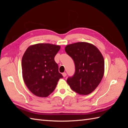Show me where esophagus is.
I'll use <instances>...</instances> for the list:
<instances>
[{
  "instance_id": "esophagus-1",
  "label": "esophagus",
  "mask_w": 128,
  "mask_h": 128,
  "mask_svg": "<svg viewBox=\"0 0 128 128\" xmlns=\"http://www.w3.org/2000/svg\"><path fill=\"white\" fill-rule=\"evenodd\" d=\"M62 76H63V77H66V72H63L62 74Z\"/></svg>"
}]
</instances>
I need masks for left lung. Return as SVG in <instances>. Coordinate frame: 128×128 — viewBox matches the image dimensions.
<instances>
[{"label": "left lung", "mask_w": 128, "mask_h": 128, "mask_svg": "<svg viewBox=\"0 0 128 128\" xmlns=\"http://www.w3.org/2000/svg\"><path fill=\"white\" fill-rule=\"evenodd\" d=\"M65 50L74 62L75 72L67 79L72 90L80 95L93 92L101 81L104 72L102 54L96 46L88 42L67 45Z\"/></svg>", "instance_id": "1"}]
</instances>
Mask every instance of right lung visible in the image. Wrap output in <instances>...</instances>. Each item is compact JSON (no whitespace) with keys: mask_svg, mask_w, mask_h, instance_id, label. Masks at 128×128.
<instances>
[{"mask_svg":"<svg viewBox=\"0 0 128 128\" xmlns=\"http://www.w3.org/2000/svg\"><path fill=\"white\" fill-rule=\"evenodd\" d=\"M60 49L58 45L38 43L28 47L24 54L21 62L24 81L29 90L38 97H48L62 78L54 60Z\"/></svg>","mask_w":128,"mask_h":128,"instance_id":"right-lung-1","label":"right lung"}]
</instances>
